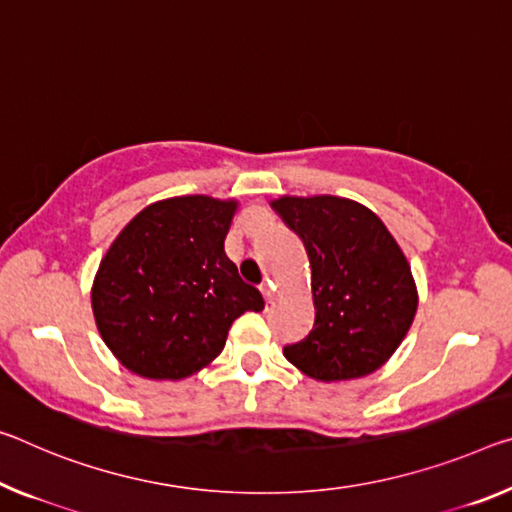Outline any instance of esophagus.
<instances>
[{
    "label": "esophagus",
    "instance_id": "esophagus-1",
    "mask_svg": "<svg viewBox=\"0 0 512 512\" xmlns=\"http://www.w3.org/2000/svg\"><path fill=\"white\" fill-rule=\"evenodd\" d=\"M259 289H262L266 303H273V300H275V289L271 287V282H266V285H262Z\"/></svg>",
    "mask_w": 512,
    "mask_h": 512
}]
</instances>
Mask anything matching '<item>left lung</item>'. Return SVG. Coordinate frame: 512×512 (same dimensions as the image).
Listing matches in <instances>:
<instances>
[{"label":"left lung","instance_id":"8db88e82","mask_svg":"<svg viewBox=\"0 0 512 512\" xmlns=\"http://www.w3.org/2000/svg\"><path fill=\"white\" fill-rule=\"evenodd\" d=\"M271 207L303 239L312 266L314 328L285 346V358L323 383L369 376L392 358L417 312L399 243L355 200L282 196Z\"/></svg>","mask_w":512,"mask_h":512}]
</instances>
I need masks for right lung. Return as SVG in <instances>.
I'll list each match as a JSON object with an SVG mask.
<instances>
[{"label": "right lung", "instance_id": "obj_1", "mask_svg": "<svg viewBox=\"0 0 512 512\" xmlns=\"http://www.w3.org/2000/svg\"><path fill=\"white\" fill-rule=\"evenodd\" d=\"M234 200H159L129 221L97 269V330L129 371L182 380L223 351L243 312H262L259 289L225 255Z\"/></svg>", "mask_w": 512, "mask_h": 512}]
</instances>
